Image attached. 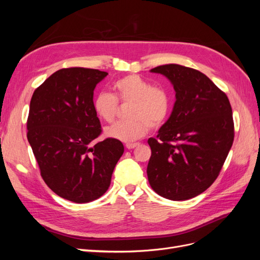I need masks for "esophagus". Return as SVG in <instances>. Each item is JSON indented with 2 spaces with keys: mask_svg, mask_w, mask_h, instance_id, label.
Returning <instances> with one entry per match:
<instances>
[{
  "mask_svg": "<svg viewBox=\"0 0 260 260\" xmlns=\"http://www.w3.org/2000/svg\"><path fill=\"white\" fill-rule=\"evenodd\" d=\"M137 146H139V143H131V144L125 145V147H127L128 149H132V148H135Z\"/></svg>",
  "mask_w": 260,
  "mask_h": 260,
  "instance_id": "1",
  "label": "esophagus"
}]
</instances>
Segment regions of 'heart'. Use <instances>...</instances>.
Returning <instances> with one entry per match:
<instances>
[{
    "label": "heart",
    "mask_w": 260,
    "mask_h": 260,
    "mask_svg": "<svg viewBox=\"0 0 260 260\" xmlns=\"http://www.w3.org/2000/svg\"><path fill=\"white\" fill-rule=\"evenodd\" d=\"M116 98L113 94L102 92L93 101L94 111L101 119L112 122L117 115L118 102L131 103L128 117L131 120L118 121L105 129L107 138L121 142L132 143L144 137L149 125L155 128L166 119L170 100L161 88L151 86L146 80L137 75L123 77L114 83Z\"/></svg>",
    "instance_id": "b5f03b06"
}]
</instances>
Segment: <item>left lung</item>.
I'll use <instances>...</instances> for the list:
<instances>
[{
	"instance_id": "8db88e82",
	"label": "left lung",
	"mask_w": 260,
	"mask_h": 260,
	"mask_svg": "<svg viewBox=\"0 0 260 260\" xmlns=\"http://www.w3.org/2000/svg\"><path fill=\"white\" fill-rule=\"evenodd\" d=\"M174 86L176 102L156 138L147 178L153 190L171 201L200 195L214 183L229 154L234 124L225 94L199 70L177 64L155 67Z\"/></svg>"
}]
</instances>
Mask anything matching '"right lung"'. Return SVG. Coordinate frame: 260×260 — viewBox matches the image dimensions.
Returning <instances> with one entry per match:
<instances>
[{"label": "right lung", "mask_w": 260, "mask_h": 260, "mask_svg": "<svg viewBox=\"0 0 260 260\" xmlns=\"http://www.w3.org/2000/svg\"><path fill=\"white\" fill-rule=\"evenodd\" d=\"M107 75L81 67L59 69L30 101L27 138L41 176L55 194L74 203L95 201L107 191L124 151L115 139L93 145L102 132L94 89Z\"/></svg>", "instance_id": "obj_1"}]
</instances>
